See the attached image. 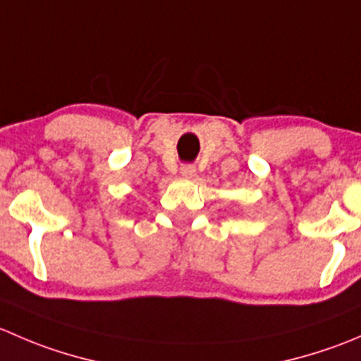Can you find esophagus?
Returning a JSON list of instances; mask_svg holds the SVG:
<instances>
[{
    "mask_svg": "<svg viewBox=\"0 0 361 361\" xmlns=\"http://www.w3.org/2000/svg\"><path fill=\"white\" fill-rule=\"evenodd\" d=\"M194 173H195V167L190 166V164H188V166L181 167V174H183V176H192Z\"/></svg>",
    "mask_w": 361,
    "mask_h": 361,
    "instance_id": "esophagus-1",
    "label": "esophagus"
}]
</instances>
